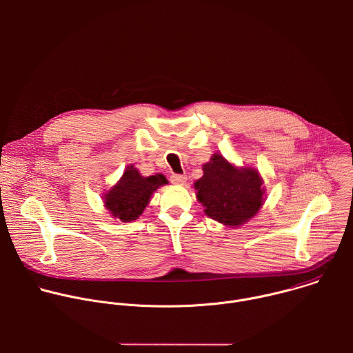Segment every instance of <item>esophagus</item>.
<instances>
[{
	"label": "esophagus",
	"mask_w": 353,
	"mask_h": 353,
	"mask_svg": "<svg viewBox=\"0 0 353 353\" xmlns=\"http://www.w3.org/2000/svg\"><path fill=\"white\" fill-rule=\"evenodd\" d=\"M170 180L173 184H184L187 181V177L184 174H173Z\"/></svg>",
	"instance_id": "esophagus-1"
}]
</instances>
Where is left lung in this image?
Returning a JSON list of instances; mask_svg holds the SVG:
<instances>
[{"label": "left lung", "mask_w": 353, "mask_h": 353, "mask_svg": "<svg viewBox=\"0 0 353 353\" xmlns=\"http://www.w3.org/2000/svg\"><path fill=\"white\" fill-rule=\"evenodd\" d=\"M204 176L194 183L196 199L205 214L226 226H240L253 218L264 204L260 173L253 168H236L214 154L203 166Z\"/></svg>", "instance_id": "1"}]
</instances>
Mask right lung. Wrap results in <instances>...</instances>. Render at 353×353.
<instances>
[{"mask_svg":"<svg viewBox=\"0 0 353 353\" xmlns=\"http://www.w3.org/2000/svg\"><path fill=\"white\" fill-rule=\"evenodd\" d=\"M163 184H168L163 174L143 177L132 165L127 166L117 184L103 195L105 207L121 222L135 221L149 204L152 194Z\"/></svg>","mask_w":353,"mask_h":353,"instance_id":"right-lung-1","label":"right lung"}]
</instances>
